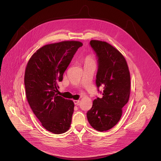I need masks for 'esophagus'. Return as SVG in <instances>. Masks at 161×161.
<instances>
[{
  "label": "esophagus",
  "mask_w": 161,
  "mask_h": 161,
  "mask_svg": "<svg viewBox=\"0 0 161 161\" xmlns=\"http://www.w3.org/2000/svg\"><path fill=\"white\" fill-rule=\"evenodd\" d=\"M74 103L75 105L78 104L80 103V100H74Z\"/></svg>",
  "instance_id": "esophagus-1"
}]
</instances>
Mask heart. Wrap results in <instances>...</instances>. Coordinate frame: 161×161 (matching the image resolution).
Listing matches in <instances>:
<instances>
[{
  "instance_id": "obj_1",
  "label": "heart",
  "mask_w": 161,
  "mask_h": 161,
  "mask_svg": "<svg viewBox=\"0 0 161 161\" xmlns=\"http://www.w3.org/2000/svg\"><path fill=\"white\" fill-rule=\"evenodd\" d=\"M84 64H88V63H95V58L94 56L92 54H88L87 55L85 58H84Z\"/></svg>"
}]
</instances>
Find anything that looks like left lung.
<instances>
[{
    "label": "left lung",
    "instance_id": "1",
    "mask_svg": "<svg viewBox=\"0 0 161 161\" xmlns=\"http://www.w3.org/2000/svg\"><path fill=\"white\" fill-rule=\"evenodd\" d=\"M90 45L98 57L96 84L104 87L102 98L93 100L87 113L91 126L103 132L111 129L120 120L130 92V75L124 56L106 42L92 40Z\"/></svg>",
    "mask_w": 161,
    "mask_h": 161
}]
</instances>
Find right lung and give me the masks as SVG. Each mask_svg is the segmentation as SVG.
I'll return each mask as SVG.
<instances>
[{
    "label": "right lung",
    "instance_id": "add662e5",
    "mask_svg": "<svg viewBox=\"0 0 161 161\" xmlns=\"http://www.w3.org/2000/svg\"><path fill=\"white\" fill-rule=\"evenodd\" d=\"M79 41H63L44 46L30 58L24 82L28 103L47 130L63 134L70 129L74 104L57 95L58 82L78 49Z\"/></svg>",
    "mask_w": 161,
    "mask_h": 161
}]
</instances>
